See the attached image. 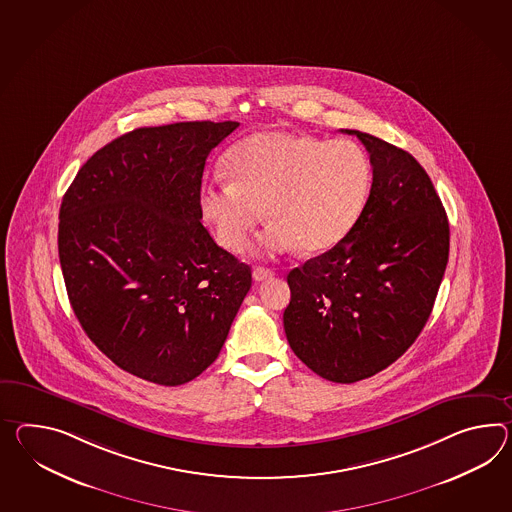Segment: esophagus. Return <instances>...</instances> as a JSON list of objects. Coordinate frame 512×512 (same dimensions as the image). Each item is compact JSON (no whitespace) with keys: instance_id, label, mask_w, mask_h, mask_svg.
<instances>
[{"instance_id":"obj_1","label":"esophagus","mask_w":512,"mask_h":512,"mask_svg":"<svg viewBox=\"0 0 512 512\" xmlns=\"http://www.w3.org/2000/svg\"><path fill=\"white\" fill-rule=\"evenodd\" d=\"M274 275V270H270V268H262V266H257V268L253 270V279H255V281H266V279H272Z\"/></svg>"}]
</instances>
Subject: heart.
<instances>
[{"label":"heart","instance_id":"heart-1","mask_svg":"<svg viewBox=\"0 0 512 512\" xmlns=\"http://www.w3.org/2000/svg\"><path fill=\"white\" fill-rule=\"evenodd\" d=\"M231 181L201 192V214L225 250H246L262 220L272 224L257 250L277 255L300 246L320 253L337 246L361 218L372 187V166L355 142L262 131L225 155Z\"/></svg>","mask_w":512,"mask_h":512}]
</instances>
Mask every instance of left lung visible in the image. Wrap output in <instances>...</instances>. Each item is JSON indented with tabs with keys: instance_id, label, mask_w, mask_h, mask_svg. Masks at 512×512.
Here are the masks:
<instances>
[{
	"instance_id": "left-lung-1",
	"label": "left lung",
	"mask_w": 512,
	"mask_h": 512,
	"mask_svg": "<svg viewBox=\"0 0 512 512\" xmlns=\"http://www.w3.org/2000/svg\"><path fill=\"white\" fill-rule=\"evenodd\" d=\"M342 131L370 153V196L337 246L290 270L283 324L314 374L355 383L398 361L422 333L448 264L449 224L411 153Z\"/></svg>"
}]
</instances>
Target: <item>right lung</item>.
<instances>
[{
  "label": "right lung",
  "mask_w": 512,
  "mask_h": 512,
  "mask_svg": "<svg viewBox=\"0 0 512 512\" xmlns=\"http://www.w3.org/2000/svg\"><path fill=\"white\" fill-rule=\"evenodd\" d=\"M238 122L138 127L96 151L59 212V259L88 338L163 387L216 361L251 287L250 264L201 224L205 161Z\"/></svg>",
  "instance_id": "add662e5"
}]
</instances>
